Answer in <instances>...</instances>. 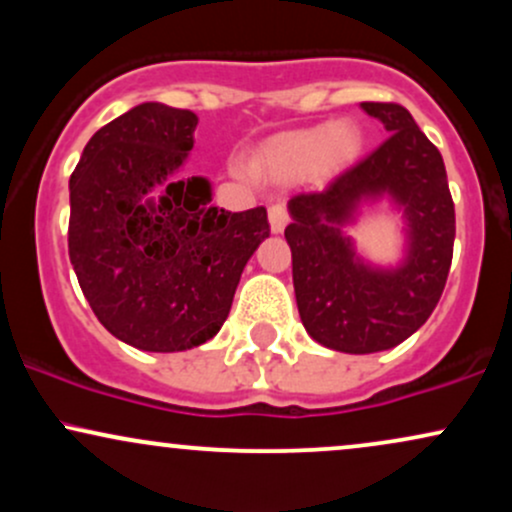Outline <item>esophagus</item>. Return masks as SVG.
Returning a JSON list of instances; mask_svg holds the SVG:
<instances>
[{
	"instance_id": "obj_1",
	"label": "esophagus",
	"mask_w": 512,
	"mask_h": 512,
	"mask_svg": "<svg viewBox=\"0 0 512 512\" xmlns=\"http://www.w3.org/2000/svg\"><path fill=\"white\" fill-rule=\"evenodd\" d=\"M289 223V211H286V204L276 202L269 207V226H272L274 233H281Z\"/></svg>"
}]
</instances>
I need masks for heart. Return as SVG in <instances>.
Instances as JSON below:
<instances>
[{"label":"heart","instance_id":"b5f03b06","mask_svg":"<svg viewBox=\"0 0 512 512\" xmlns=\"http://www.w3.org/2000/svg\"><path fill=\"white\" fill-rule=\"evenodd\" d=\"M361 132L351 122H334L303 132L284 134L264 149L260 168L276 180H296L320 170H334L349 166L361 154Z\"/></svg>","mask_w":512,"mask_h":512}]
</instances>
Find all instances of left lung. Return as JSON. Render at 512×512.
<instances>
[{
    "instance_id": "1",
    "label": "left lung",
    "mask_w": 512,
    "mask_h": 512,
    "mask_svg": "<svg viewBox=\"0 0 512 512\" xmlns=\"http://www.w3.org/2000/svg\"><path fill=\"white\" fill-rule=\"evenodd\" d=\"M361 108L390 137L322 192L291 197L284 231L305 332L344 354L392 349L419 330L445 289L455 243V204L440 151L402 105ZM383 196L405 219V257L395 268L363 261L343 233L361 203Z\"/></svg>"
}]
</instances>
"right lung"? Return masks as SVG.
<instances>
[{
  "mask_svg": "<svg viewBox=\"0 0 512 512\" xmlns=\"http://www.w3.org/2000/svg\"><path fill=\"white\" fill-rule=\"evenodd\" d=\"M195 127L190 110L137 105L93 134L69 178L76 279L105 330L134 349L209 342L269 238L264 207L231 214L209 204L207 178L175 180Z\"/></svg>",
  "mask_w": 512,
  "mask_h": 512,
  "instance_id": "1",
  "label": "right lung"
}]
</instances>
